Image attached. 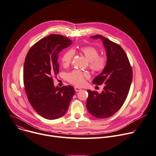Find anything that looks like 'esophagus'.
<instances>
[{"label":"esophagus","mask_w":156,"mask_h":156,"mask_svg":"<svg viewBox=\"0 0 156 156\" xmlns=\"http://www.w3.org/2000/svg\"><path fill=\"white\" fill-rule=\"evenodd\" d=\"M74 89H75V90H76V92H78V91H79V90H81V89H80V87H74Z\"/></svg>","instance_id":"34e87169"}]
</instances>
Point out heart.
<instances>
[{"label":"heart","mask_w":156,"mask_h":156,"mask_svg":"<svg viewBox=\"0 0 156 156\" xmlns=\"http://www.w3.org/2000/svg\"><path fill=\"white\" fill-rule=\"evenodd\" d=\"M81 53L84 55L89 62L90 69L96 73H101L106 67L107 58L105 56H99V51L94 47L85 46L80 49ZM74 57V51L70 50L64 54L62 57V62L64 66L69 64ZM89 75L86 72H82L74 70L67 76L68 80L73 84L77 86H82L85 82V79L89 78Z\"/></svg>","instance_id":"heart-1"}]
</instances>
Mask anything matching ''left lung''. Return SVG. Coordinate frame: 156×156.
Instances as JSON below:
<instances>
[{"instance_id":"8db88e82","label":"left lung","mask_w":156,"mask_h":156,"mask_svg":"<svg viewBox=\"0 0 156 156\" xmlns=\"http://www.w3.org/2000/svg\"><path fill=\"white\" fill-rule=\"evenodd\" d=\"M90 37L102 41L106 51L107 65L92 81L97 85L104 83V90L101 93L87 90L86 106L93 116L108 118L115 114L124 103L133 80V70L125 51L119 44L101 35Z\"/></svg>"}]
</instances>
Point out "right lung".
<instances>
[{
    "mask_svg": "<svg viewBox=\"0 0 156 156\" xmlns=\"http://www.w3.org/2000/svg\"><path fill=\"white\" fill-rule=\"evenodd\" d=\"M72 42L63 35L51 34L33 45L26 57L23 84L28 100L36 112L47 119L65 115L75 94L73 86L55 87L53 81L59 70L58 55Z\"/></svg>",
    "mask_w": 156,
    "mask_h": 156,
    "instance_id": "right-lung-1",
    "label": "right lung"
}]
</instances>
